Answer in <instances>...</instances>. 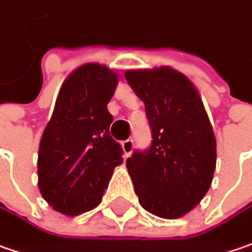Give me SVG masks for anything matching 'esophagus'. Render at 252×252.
<instances>
[{
	"instance_id": "34e87169",
	"label": "esophagus",
	"mask_w": 252,
	"mask_h": 252,
	"mask_svg": "<svg viewBox=\"0 0 252 252\" xmlns=\"http://www.w3.org/2000/svg\"><path fill=\"white\" fill-rule=\"evenodd\" d=\"M132 149H134V141H132V139H126V141H123V151H124V155H126V158L131 155Z\"/></svg>"
}]
</instances>
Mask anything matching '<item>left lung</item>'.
I'll use <instances>...</instances> for the list:
<instances>
[{
	"instance_id": "obj_1",
	"label": "left lung",
	"mask_w": 252,
	"mask_h": 252,
	"mask_svg": "<svg viewBox=\"0 0 252 252\" xmlns=\"http://www.w3.org/2000/svg\"><path fill=\"white\" fill-rule=\"evenodd\" d=\"M126 79L145 104L152 141L134 151L126 169L139 204L162 219H178L207 193L216 169V138L202 98L175 69L128 70Z\"/></svg>"
}]
</instances>
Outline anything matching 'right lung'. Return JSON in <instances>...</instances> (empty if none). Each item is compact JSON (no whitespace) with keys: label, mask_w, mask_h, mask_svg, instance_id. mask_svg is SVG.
I'll list each match as a JSON object with an SVG mask.
<instances>
[{"label":"right lung","mask_w":252,"mask_h":252,"mask_svg":"<svg viewBox=\"0 0 252 252\" xmlns=\"http://www.w3.org/2000/svg\"><path fill=\"white\" fill-rule=\"evenodd\" d=\"M117 84V73L98 63L83 64L62 84L38 154L39 190L59 213L77 216L97 207L123 163L107 108Z\"/></svg>","instance_id":"add662e5"}]
</instances>
